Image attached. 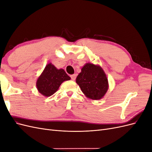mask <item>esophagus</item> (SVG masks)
Returning <instances> with one entry per match:
<instances>
[{
  "mask_svg": "<svg viewBox=\"0 0 152 152\" xmlns=\"http://www.w3.org/2000/svg\"><path fill=\"white\" fill-rule=\"evenodd\" d=\"M71 79L72 80H75V79H76V75L75 74H73V75H72L71 76Z\"/></svg>",
  "mask_w": 152,
  "mask_h": 152,
  "instance_id": "esophagus-1",
  "label": "esophagus"
}]
</instances>
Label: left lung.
<instances>
[{"label": "left lung", "mask_w": 152, "mask_h": 152, "mask_svg": "<svg viewBox=\"0 0 152 152\" xmlns=\"http://www.w3.org/2000/svg\"><path fill=\"white\" fill-rule=\"evenodd\" d=\"M76 82L86 97L93 100L103 98L109 87L108 78L103 68L91 63L82 66Z\"/></svg>", "instance_id": "8db88e82"}]
</instances>
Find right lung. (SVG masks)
I'll use <instances>...</instances> for the list:
<instances>
[{
    "label": "right lung",
    "mask_w": 152,
    "mask_h": 152,
    "mask_svg": "<svg viewBox=\"0 0 152 152\" xmlns=\"http://www.w3.org/2000/svg\"><path fill=\"white\" fill-rule=\"evenodd\" d=\"M70 79L63 69H58L49 63L37 80V89L45 97H49L56 93L63 82Z\"/></svg>",
    "instance_id": "obj_1"
}]
</instances>
